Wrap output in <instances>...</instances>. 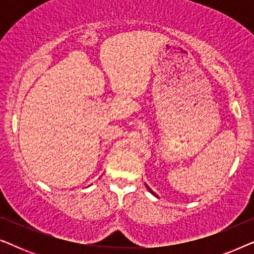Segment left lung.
<instances>
[{
	"label": "left lung",
	"mask_w": 254,
	"mask_h": 254,
	"mask_svg": "<svg viewBox=\"0 0 254 254\" xmlns=\"http://www.w3.org/2000/svg\"><path fill=\"white\" fill-rule=\"evenodd\" d=\"M145 186H147V185H145ZM147 189H148V190H150V193H151V194H154V195H155V196H156V197H158V196H157V195H156V194H155V193H154V192H152V190H150V189H149V187H148V186H147Z\"/></svg>",
	"instance_id": "8db88e82"
}]
</instances>
